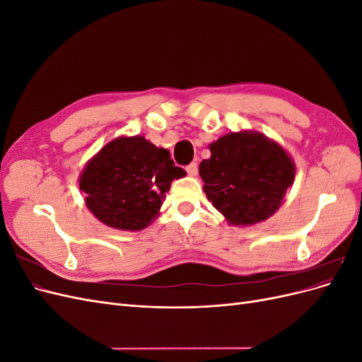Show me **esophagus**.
I'll return each instance as SVG.
<instances>
[{
  "instance_id": "34e87169",
  "label": "esophagus",
  "mask_w": 362,
  "mask_h": 362,
  "mask_svg": "<svg viewBox=\"0 0 362 362\" xmlns=\"http://www.w3.org/2000/svg\"><path fill=\"white\" fill-rule=\"evenodd\" d=\"M185 170H187V173L190 175V177H196V175H198V164L190 163L189 166L185 168Z\"/></svg>"
}]
</instances>
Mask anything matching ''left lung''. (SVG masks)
Wrapping results in <instances>:
<instances>
[{"instance_id":"8db88e82","label":"left lung","mask_w":362,"mask_h":362,"mask_svg":"<svg viewBox=\"0 0 362 362\" xmlns=\"http://www.w3.org/2000/svg\"><path fill=\"white\" fill-rule=\"evenodd\" d=\"M199 175L206 199L233 226H252L275 214L294 182L296 166L278 141L252 129L231 131L210 144Z\"/></svg>"}]
</instances>
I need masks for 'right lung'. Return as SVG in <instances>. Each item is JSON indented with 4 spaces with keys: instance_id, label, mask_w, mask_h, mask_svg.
Wrapping results in <instances>:
<instances>
[{
    "instance_id": "right-lung-1",
    "label": "right lung",
    "mask_w": 362,
    "mask_h": 362,
    "mask_svg": "<svg viewBox=\"0 0 362 362\" xmlns=\"http://www.w3.org/2000/svg\"><path fill=\"white\" fill-rule=\"evenodd\" d=\"M182 177L168 149L144 136H120L86 163L78 185L98 221L134 233L156 221L172 181Z\"/></svg>"
}]
</instances>
